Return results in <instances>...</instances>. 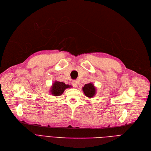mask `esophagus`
Returning <instances> with one entry per match:
<instances>
[{
    "label": "esophagus",
    "instance_id": "34e87169",
    "mask_svg": "<svg viewBox=\"0 0 151 151\" xmlns=\"http://www.w3.org/2000/svg\"><path fill=\"white\" fill-rule=\"evenodd\" d=\"M71 84H72V86L74 87V88H77L78 87V83L76 81H73L71 82Z\"/></svg>",
    "mask_w": 151,
    "mask_h": 151
}]
</instances>
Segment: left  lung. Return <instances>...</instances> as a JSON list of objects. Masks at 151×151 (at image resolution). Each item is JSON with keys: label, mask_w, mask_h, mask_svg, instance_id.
Masks as SVG:
<instances>
[{"label": "left lung", "mask_w": 151, "mask_h": 151, "mask_svg": "<svg viewBox=\"0 0 151 151\" xmlns=\"http://www.w3.org/2000/svg\"><path fill=\"white\" fill-rule=\"evenodd\" d=\"M83 91L85 96L89 98L93 97L96 93V89L91 83L85 84L83 88Z\"/></svg>", "instance_id": "8db88e82"}]
</instances>
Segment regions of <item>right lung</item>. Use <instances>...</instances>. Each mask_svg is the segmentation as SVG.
<instances>
[{"instance_id": "1", "label": "right lung", "mask_w": 151, "mask_h": 151, "mask_svg": "<svg viewBox=\"0 0 151 151\" xmlns=\"http://www.w3.org/2000/svg\"><path fill=\"white\" fill-rule=\"evenodd\" d=\"M71 88L70 85L65 84L63 82H59L56 81L53 83L52 86H51L50 92L52 96L58 97L62 95L67 88Z\"/></svg>"}]
</instances>
